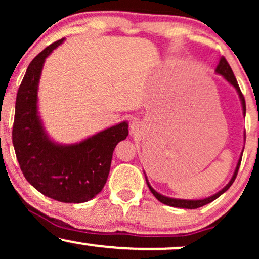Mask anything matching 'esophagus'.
<instances>
[{"label": "esophagus", "mask_w": 259, "mask_h": 259, "mask_svg": "<svg viewBox=\"0 0 259 259\" xmlns=\"http://www.w3.org/2000/svg\"><path fill=\"white\" fill-rule=\"evenodd\" d=\"M130 130H132V133L140 132V130H141V124H140V121L133 120L132 124H130Z\"/></svg>", "instance_id": "obj_1"}]
</instances>
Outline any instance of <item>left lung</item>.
Segmentation results:
<instances>
[{"mask_svg": "<svg viewBox=\"0 0 259 259\" xmlns=\"http://www.w3.org/2000/svg\"><path fill=\"white\" fill-rule=\"evenodd\" d=\"M215 73L221 74V75L224 76V78L227 79L228 81L230 82V84L233 85L235 89H236L237 94H239V96H240V100H241V105H242V111H243V114H246V102H245V97H243L242 92H241V90H240L239 84H237V80H236V78H235V75H234V73H233V69H231V67H230V65H229L228 61H227V59H225L224 57H222V58H221V61H219V64L217 65V68H215ZM245 139H246V135H245ZM242 152H243V151H242ZM241 159H242V153H241V156H240L239 162H237L236 169H235L233 178H231V180L229 181L228 185L225 186V187H223V189L221 190V191L217 192L215 195L210 196V197L203 198V200H179V198H170V197H165V196H163V195L158 194V192H157L156 190H154L153 187L151 186L150 184H148L147 179H146V183H147L148 187H150L151 192H152V194L154 195V197H156L157 200H158L159 202H162V203L168 204V206H171V207L187 208V209H195V208H200V207H202V206H204V204L210 203V202H212V201H214L215 198H218L219 196L224 194V192L227 191V190L229 189V187H230L231 185H233V183L235 181V179H236V175H237V171H239L240 164H241Z\"/></svg>", "mask_w": 259, "mask_h": 259, "instance_id": "1", "label": "left lung"}]
</instances>
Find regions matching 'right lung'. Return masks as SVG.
Instances as JSON below:
<instances>
[{
    "instance_id": "add662e5",
    "label": "right lung",
    "mask_w": 259,
    "mask_h": 259,
    "mask_svg": "<svg viewBox=\"0 0 259 259\" xmlns=\"http://www.w3.org/2000/svg\"><path fill=\"white\" fill-rule=\"evenodd\" d=\"M63 41L47 46L29 64L18 89L12 141L25 179L37 191L64 203H82L103 189L113 151L129 130L123 121L79 144L58 145L49 139L37 114L38 80L45 59Z\"/></svg>"
}]
</instances>
